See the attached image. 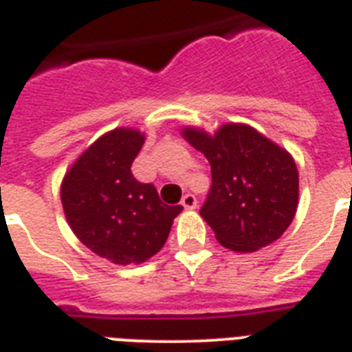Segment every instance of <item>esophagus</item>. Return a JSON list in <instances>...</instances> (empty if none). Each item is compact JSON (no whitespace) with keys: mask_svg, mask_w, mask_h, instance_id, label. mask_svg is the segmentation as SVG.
Wrapping results in <instances>:
<instances>
[{"mask_svg":"<svg viewBox=\"0 0 352 352\" xmlns=\"http://www.w3.org/2000/svg\"><path fill=\"white\" fill-rule=\"evenodd\" d=\"M181 204L184 206V210H195L197 208V199L195 195H191V193H188V195L182 197Z\"/></svg>","mask_w":352,"mask_h":352,"instance_id":"1","label":"esophagus"}]
</instances>
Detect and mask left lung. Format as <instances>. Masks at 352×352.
I'll return each mask as SVG.
<instances>
[{"label": "left lung", "instance_id": "8db88e82", "mask_svg": "<svg viewBox=\"0 0 352 352\" xmlns=\"http://www.w3.org/2000/svg\"><path fill=\"white\" fill-rule=\"evenodd\" d=\"M211 164V190L201 215L224 248L253 253L278 241L298 208V170L287 150L255 128L228 122L211 135L182 128Z\"/></svg>", "mask_w": 352, "mask_h": 352}]
</instances>
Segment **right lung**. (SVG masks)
Returning a JSON list of instances; mask_svg holds the SVG:
<instances>
[{
  "mask_svg": "<svg viewBox=\"0 0 352 352\" xmlns=\"http://www.w3.org/2000/svg\"><path fill=\"white\" fill-rule=\"evenodd\" d=\"M144 144L133 128L107 131L77 157L61 182V204L74 235L113 264H141L161 251L182 206H168L155 186L131 175Z\"/></svg>",
  "mask_w": 352,
  "mask_h": 352,
  "instance_id": "1",
  "label": "right lung"
}]
</instances>
